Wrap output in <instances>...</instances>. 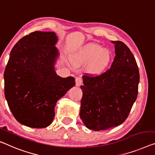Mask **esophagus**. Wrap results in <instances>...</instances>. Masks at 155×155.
<instances>
[{
  "label": "esophagus",
  "instance_id": "esophagus-1",
  "mask_svg": "<svg viewBox=\"0 0 155 155\" xmlns=\"http://www.w3.org/2000/svg\"><path fill=\"white\" fill-rule=\"evenodd\" d=\"M82 80L80 78H75V85L77 87H80V86L82 84Z\"/></svg>",
  "mask_w": 155,
  "mask_h": 155
}]
</instances>
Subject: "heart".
<instances>
[{
	"mask_svg": "<svg viewBox=\"0 0 155 155\" xmlns=\"http://www.w3.org/2000/svg\"><path fill=\"white\" fill-rule=\"evenodd\" d=\"M110 53L107 49L96 44H87L73 54V65L80 66L89 64V72L92 75L101 74L110 61Z\"/></svg>",
	"mask_w": 155,
	"mask_h": 155,
	"instance_id": "obj_1",
	"label": "heart"
}]
</instances>
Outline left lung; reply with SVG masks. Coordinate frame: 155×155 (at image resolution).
Instances as JSON below:
<instances>
[{"label":"left lung","mask_w":155,"mask_h":155,"mask_svg":"<svg viewBox=\"0 0 155 155\" xmlns=\"http://www.w3.org/2000/svg\"><path fill=\"white\" fill-rule=\"evenodd\" d=\"M115 58L110 69L96 77L83 75L80 116L88 129L105 130L122 124L138 95L139 71L124 43L111 41Z\"/></svg>","instance_id":"left-lung-1"}]
</instances>
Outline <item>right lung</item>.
Here are the masks:
<instances>
[{"instance_id":"1","label":"right lung","mask_w":155,"mask_h":155,"mask_svg":"<svg viewBox=\"0 0 155 155\" xmlns=\"http://www.w3.org/2000/svg\"><path fill=\"white\" fill-rule=\"evenodd\" d=\"M54 32H36L14 45L4 73L5 96L21 124L44 128L53 122L58 100L74 87L73 77L55 71L59 52Z\"/></svg>"}]
</instances>
